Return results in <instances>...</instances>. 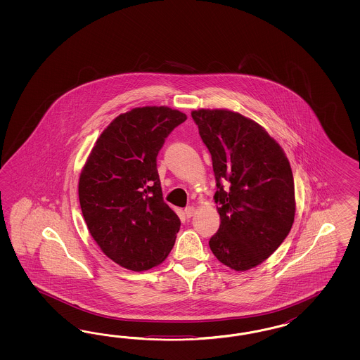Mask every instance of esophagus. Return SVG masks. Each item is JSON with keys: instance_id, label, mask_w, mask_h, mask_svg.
Segmentation results:
<instances>
[{"instance_id": "34e87169", "label": "esophagus", "mask_w": 360, "mask_h": 360, "mask_svg": "<svg viewBox=\"0 0 360 360\" xmlns=\"http://www.w3.org/2000/svg\"><path fill=\"white\" fill-rule=\"evenodd\" d=\"M194 214H195V208L194 207H186L185 208V215L187 218H191V217H194Z\"/></svg>"}]
</instances>
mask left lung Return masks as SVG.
<instances>
[{"label":"left lung","instance_id":"left-lung-1","mask_svg":"<svg viewBox=\"0 0 360 360\" xmlns=\"http://www.w3.org/2000/svg\"><path fill=\"white\" fill-rule=\"evenodd\" d=\"M191 116L211 154L218 187L220 226L210 248L231 269L248 271L265 262L293 226L292 167L256 121L229 109H198Z\"/></svg>","mask_w":360,"mask_h":360}]
</instances>
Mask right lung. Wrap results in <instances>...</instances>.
Listing matches in <instances>:
<instances>
[{"mask_svg":"<svg viewBox=\"0 0 360 360\" xmlns=\"http://www.w3.org/2000/svg\"><path fill=\"white\" fill-rule=\"evenodd\" d=\"M187 119L169 107L121 113L95 142L79 178V202L91 236L112 262L134 272L164 262L181 220L164 202L157 155Z\"/></svg>","mask_w":360,"mask_h":360,"instance_id":"obj_1","label":"right lung"}]
</instances>
